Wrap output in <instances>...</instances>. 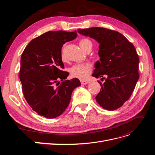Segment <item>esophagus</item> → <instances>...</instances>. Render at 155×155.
I'll use <instances>...</instances> for the list:
<instances>
[{
  "instance_id": "1",
  "label": "esophagus",
  "mask_w": 155,
  "mask_h": 155,
  "mask_svg": "<svg viewBox=\"0 0 155 155\" xmlns=\"http://www.w3.org/2000/svg\"><path fill=\"white\" fill-rule=\"evenodd\" d=\"M89 83L88 81H85V80H81V83L82 84V85H87V84H88Z\"/></svg>"
}]
</instances>
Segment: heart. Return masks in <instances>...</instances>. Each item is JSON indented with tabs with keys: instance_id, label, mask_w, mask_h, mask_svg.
<instances>
[{
	"instance_id": "heart-1",
	"label": "heart",
	"mask_w": 155,
	"mask_h": 155,
	"mask_svg": "<svg viewBox=\"0 0 155 155\" xmlns=\"http://www.w3.org/2000/svg\"><path fill=\"white\" fill-rule=\"evenodd\" d=\"M79 46L83 50L85 51V50L88 47H92V43L88 39H83L79 41ZM61 57L63 59L64 58L63 51L61 54ZM92 70V65L90 63H79L74 64L73 67L70 68V72L72 77L81 79H86L90 76Z\"/></svg>"
}]
</instances>
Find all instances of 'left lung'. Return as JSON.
Masks as SVG:
<instances>
[{"mask_svg": "<svg viewBox=\"0 0 155 155\" xmlns=\"http://www.w3.org/2000/svg\"><path fill=\"white\" fill-rule=\"evenodd\" d=\"M78 32L99 43L100 59L95 63L92 76L101 78V91L96 100L108 110L118 109L127 101L138 78L139 58L134 45L118 31L105 28L78 29Z\"/></svg>", "mask_w": 155, "mask_h": 155, "instance_id": "obj_1", "label": "left lung"}]
</instances>
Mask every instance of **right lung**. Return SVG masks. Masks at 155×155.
Listing matches in <instances>:
<instances>
[{
    "instance_id": "1",
    "label": "right lung",
    "mask_w": 155,
    "mask_h": 155,
    "mask_svg": "<svg viewBox=\"0 0 155 155\" xmlns=\"http://www.w3.org/2000/svg\"><path fill=\"white\" fill-rule=\"evenodd\" d=\"M77 36L76 31H50L32 39L23 51L19 73L22 92L31 109L41 116L54 118L62 114L73 90L81 85L77 78L66 79L69 73L63 70L61 58L63 44Z\"/></svg>"
}]
</instances>
